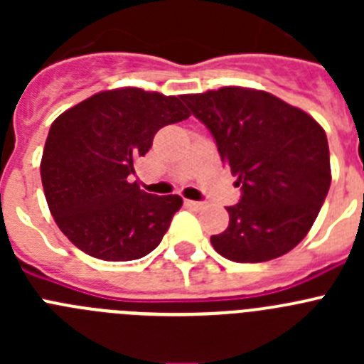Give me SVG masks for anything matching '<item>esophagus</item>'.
Returning <instances> with one entry per match:
<instances>
[{"instance_id":"1","label":"esophagus","mask_w":364,"mask_h":364,"mask_svg":"<svg viewBox=\"0 0 364 364\" xmlns=\"http://www.w3.org/2000/svg\"><path fill=\"white\" fill-rule=\"evenodd\" d=\"M184 204L188 205V208H191V210H197V211L204 208V204H202V202H197V200H186Z\"/></svg>"}]
</instances>
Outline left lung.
I'll list each match as a JSON object with an SVG mask.
<instances>
[{"instance_id":"left-lung-1","label":"left lung","mask_w":364,"mask_h":364,"mask_svg":"<svg viewBox=\"0 0 364 364\" xmlns=\"http://www.w3.org/2000/svg\"><path fill=\"white\" fill-rule=\"evenodd\" d=\"M182 100L213 134L242 191L239 204L226 208L230 226L211 237L215 252L233 262H266L294 250L314 226L332 182L323 127L255 89L222 87Z\"/></svg>"}]
</instances>
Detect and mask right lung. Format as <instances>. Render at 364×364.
Listing matches in <instances>:
<instances>
[{
  "instance_id": "add662e5",
  "label": "right lung",
  "mask_w": 364,
  "mask_h": 364,
  "mask_svg": "<svg viewBox=\"0 0 364 364\" xmlns=\"http://www.w3.org/2000/svg\"><path fill=\"white\" fill-rule=\"evenodd\" d=\"M186 118L182 96L124 87L83 100L54 120L41 184L58 228L74 246L114 262L142 259L159 246L182 198L142 191L131 175L154 134Z\"/></svg>"
}]
</instances>
